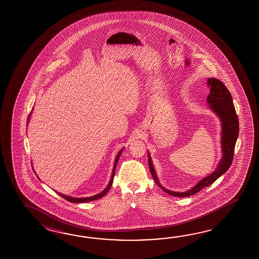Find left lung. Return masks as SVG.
<instances>
[{
	"instance_id": "1",
	"label": "left lung",
	"mask_w": 259,
	"mask_h": 259,
	"mask_svg": "<svg viewBox=\"0 0 259 259\" xmlns=\"http://www.w3.org/2000/svg\"><path fill=\"white\" fill-rule=\"evenodd\" d=\"M207 85L210 88V94L207 96V103L210 105V108L215 112L217 116L220 117V122H221V143H221V150H222V157L217 168L210 174L209 176L205 177L203 180H201L194 187L190 189L187 192L179 193V192L166 190L160 184L154 170V165L152 163L151 156L148 153L149 168L152 176L154 178V182L164 192L170 194L172 196L188 197L198 193L204 187L209 186L230 168L233 160L234 148L236 144L237 138L239 135V119L237 116L235 107L233 105L231 93L224 85V83L215 77L208 78Z\"/></svg>"
}]
</instances>
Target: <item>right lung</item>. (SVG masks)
Instances as JSON below:
<instances>
[{
    "mask_svg": "<svg viewBox=\"0 0 259 259\" xmlns=\"http://www.w3.org/2000/svg\"><path fill=\"white\" fill-rule=\"evenodd\" d=\"M29 116H30V115H29ZM28 118H29V116H28ZM122 151H123V149H121V150L118 152L117 155H116V160H115V164H114V167H113V171H112V176H111L110 182L108 183L107 187L105 188V190H104L102 193H98V194L94 195V196H91V197H85V198L71 197V196L65 195V194H62V193H57V192H56V193H58V194H59L60 196H62L63 198H65L66 200H67V201H69L70 203H86V202L94 201V200H97V199H99L101 198V197H103V196H105V194L107 193V192L109 191V189H110L111 186H112V184H113V179H114V176H115V170H116V164H117V162H118V160H119V157H120V155H121Z\"/></svg>",
    "mask_w": 259,
    "mask_h": 259,
    "instance_id": "obj_1",
    "label": "right lung"
}]
</instances>
